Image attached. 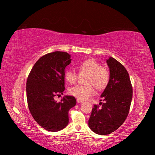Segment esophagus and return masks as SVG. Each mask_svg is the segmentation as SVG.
Here are the masks:
<instances>
[{"label":"esophagus","mask_w":155,"mask_h":155,"mask_svg":"<svg viewBox=\"0 0 155 155\" xmlns=\"http://www.w3.org/2000/svg\"><path fill=\"white\" fill-rule=\"evenodd\" d=\"M77 103H83V101H82V100H80V99H78V98H77Z\"/></svg>","instance_id":"esophagus-1"}]
</instances>
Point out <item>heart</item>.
Listing matches in <instances>:
<instances>
[{
    "mask_svg": "<svg viewBox=\"0 0 155 155\" xmlns=\"http://www.w3.org/2000/svg\"><path fill=\"white\" fill-rule=\"evenodd\" d=\"M78 74L86 76L85 85H77L71 88L68 93L78 99L85 100L94 94V87L97 91L104 89L110 80V72L101 66L97 61L93 58L86 59L77 64ZM79 76L73 69H68L65 72V79L71 84L77 83Z\"/></svg>",
    "mask_w": 155,
    "mask_h": 155,
    "instance_id": "b5f03b06",
    "label": "heart"
}]
</instances>
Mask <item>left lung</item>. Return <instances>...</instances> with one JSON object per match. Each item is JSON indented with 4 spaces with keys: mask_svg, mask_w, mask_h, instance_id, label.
Instances as JSON below:
<instances>
[{
    "mask_svg": "<svg viewBox=\"0 0 155 155\" xmlns=\"http://www.w3.org/2000/svg\"><path fill=\"white\" fill-rule=\"evenodd\" d=\"M107 62L110 80L101 96V101L104 103L94 105L88 120L89 128L101 135L110 134L123 124L129 113L133 98L132 84L127 69L113 57Z\"/></svg>",
    "mask_w": 155,
    "mask_h": 155,
    "instance_id": "left-lung-1",
    "label": "left lung"
}]
</instances>
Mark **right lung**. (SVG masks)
I'll use <instances>...</instances> for the list:
<instances>
[{
  "label": "right lung",
  "instance_id": "add662e5",
  "mask_svg": "<svg viewBox=\"0 0 155 155\" xmlns=\"http://www.w3.org/2000/svg\"><path fill=\"white\" fill-rule=\"evenodd\" d=\"M67 52L55 51L42 56L32 68L27 81L28 109L35 121L52 132L61 130L68 123V110L77 101L65 96L57 103L54 97L62 94L65 68L71 63Z\"/></svg>",
  "mask_w": 155,
  "mask_h": 155
}]
</instances>
